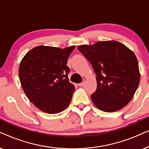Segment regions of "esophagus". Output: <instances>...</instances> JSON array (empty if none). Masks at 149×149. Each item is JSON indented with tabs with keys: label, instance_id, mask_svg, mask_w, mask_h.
Here are the masks:
<instances>
[{
	"label": "esophagus",
	"instance_id": "34e87169",
	"mask_svg": "<svg viewBox=\"0 0 149 149\" xmlns=\"http://www.w3.org/2000/svg\"><path fill=\"white\" fill-rule=\"evenodd\" d=\"M78 85L79 86H83L84 85V82H82L81 83H79V84H78Z\"/></svg>",
	"mask_w": 149,
	"mask_h": 149
}]
</instances>
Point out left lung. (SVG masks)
<instances>
[{
    "label": "left lung",
    "instance_id": "obj_1",
    "mask_svg": "<svg viewBox=\"0 0 149 149\" xmlns=\"http://www.w3.org/2000/svg\"><path fill=\"white\" fill-rule=\"evenodd\" d=\"M93 65L97 77L96 91L91 95L95 106L106 112H116L132 100L140 73L134 52L117 41H97L78 47Z\"/></svg>",
    "mask_w": 149,
    "mask_h": 149
}]
</instances>
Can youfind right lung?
<instances>
[{
  "instance_id": "add662e5",
  "label": "right lung",
  "mask_w": 149,
  "mask_h": 149,
  "mask_svg": "<svg viewBox=\"0 0 149 149\" xmlns=\"http://www.w3.org/2000/svg\"><path fill=\"white\" fill-rule=\"evenodd\" d=\"M75 48L39 45L28 52L19 65V81L31 102L47 114H57L70 104L74 85L69 82L67 59Z\"/></svg>"
}]
</instances>
